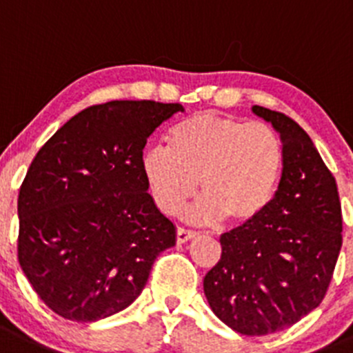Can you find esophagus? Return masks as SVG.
Returning a JSON list of instances; mask_svg holds the SVG:
<instances>
[{"instance_id":"esophagus-1","label":"esophagus","mask_w":353,"mask_h":353,"mask_svg":"<svg viewBox=\"0 0 353 353\" xmlns=\"http://www.w3.org/2000/svg\"><path fill=\"white\" fill-rule=\"evenodd\" d=\"M196 233L192 232V230H186V228H177V243H184L188 240L195 239Z\"/></svg>"}]
</instances>
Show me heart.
Wrapping results in <instances>:
<instances>
[{"label":"heart","mask_w":353,"mask_h":353,"mask_svg":"<svg viewBox=\"0 0 353 353\" xmlns=\"http://www.w3.org/2000/svg\"><path fill=\"white\" fill-rule=\"evenodd\" d=\"M144 181L158 209L177 214L196 193L190 210L196 221L230 225L258 219L272 203L284 169V146L263 121L199 113L167 134V148L154 146L141 160Z\"/></svg>","instance_id":"obj_1"}]
</instances>
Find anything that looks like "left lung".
I'll use <instances>...</instances> for the list:
<instances>
[{
	"instance_id": "1",
	"label": "left lung",
	"mask_w": 353,
	"mask_h": 353,
	"mask_svg": "<svg viewBox=\"0 0 353 353\" xmlns=\"http://www.w3.org/2000/svg\"><path fill=\"white\" fill-rule=\"evenodd\" d=\"M281 134L284 169L268 209L223 233L221 259L203 279L219 321L240 334L282 331L315 310L341 249L338 186L317 148L292 118L252 106Z\"/></svg>"
}]
</instances>
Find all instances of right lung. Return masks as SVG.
<instances>
[{
    "instance_id": "right-lung-1",
    "label": "right lung",
    "mask_w": 353,
    "mask_h": 353,
    "mask_svg": "<svg viewBox=\"0 0 353 353\" xmlns=\"http://www.w3.org/2000/svg\"><path fill=\"white\" fill-rule=\"evenodd\" d=\"M181 104L111 101L43 144L19 192V263L61 317L95 322L136 301L176 226L148 193V137Z\"/></svg>"
}]
</instances>
